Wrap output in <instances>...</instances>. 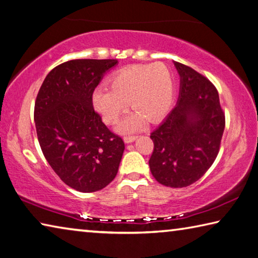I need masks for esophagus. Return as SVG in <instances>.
Listing matches in <instances>:
<instances>
[{"mask_svg":"<svg viewBox=\"0 0 258 258\" xmlns=\"http://www.w3.org/2000/svg\"><path fill=\"white\" fill-rule=\"evenodd\" d=\"M136 138H137V135H128V136L123 137L125 143H133Z\"/></svg>","mask_w":258,"mask_h":258,"instance_id":"1","label":"esophagus"}]
</instances>
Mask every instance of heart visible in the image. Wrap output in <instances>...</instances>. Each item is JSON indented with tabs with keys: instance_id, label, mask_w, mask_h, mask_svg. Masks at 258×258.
Here are the masks:
<instances>
[{
	"instance_id": "b5f03b06",
	"label": "heart",
	"mask_w": 258,
	"mask_h": 258,
	"mask_svg": "<svg viewBox=\"0 0 258 258\" xmlns=\"http://www.w3.org/2000/svg\"><path fill=\"white\" fill-rule=\"evenodd\" d=\"M108 84L111 90L101 86L94 92V107L106 123L114 124L129 102L135 113L121 124L123 132L139 129L145 119L152 123L162 120L172 105L173 78L161 62L125 67L116 71Z\"/></svg>"
}]
</instances>
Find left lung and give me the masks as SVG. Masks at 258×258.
<instances>
[{
	"mask_svg": "<svg viewBox=\"0 0 258 258\" xmlns=\"http://www.w3.org/2000/svg\"><path fill=\"white\" fill-rule=\"evenodd\" d=\"M180 77L177 105L151 134L150 169L157 181L183 188L206 173L219 154L225 115L215 86L192 68L174 62Z\"/></svg>",
	"mask_w": 258,
	"mask_h": 258,
	"instance_id": "obj_1",
	"label": "left lung"
}]
</instances>
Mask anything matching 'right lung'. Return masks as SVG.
Segmentation results:
<instances>
[{"mask_svg": "<svg viewBox=\"0 0 258 258\" xmlns=\"http://www.w3.org/2000/svg\"><path fill=\"white\" fill-rule=\"evenodd\" d=\"M114 60L79 58L48 72L35 102L39 146L58 178L80 192L106 187L115 178L124 151L94 110L93 93Z\"/></svg>", "mask_w": 258, "mask_h": 258, "instance_id": "right-lung-1", "label": "right lung"}]
</instances>
